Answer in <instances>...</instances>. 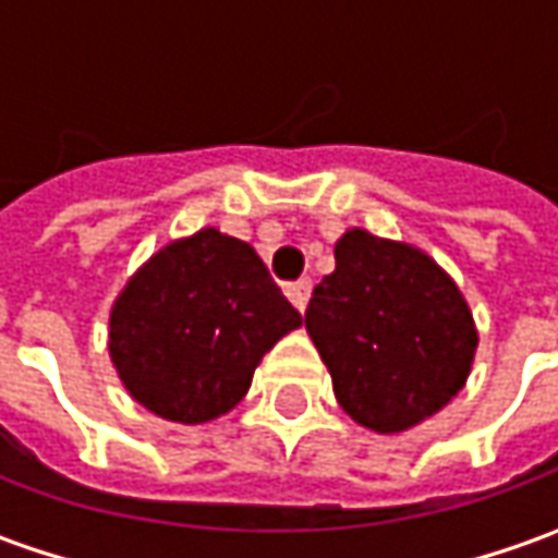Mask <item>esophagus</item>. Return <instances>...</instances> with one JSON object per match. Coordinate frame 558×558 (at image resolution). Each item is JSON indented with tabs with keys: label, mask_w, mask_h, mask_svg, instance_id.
Wrapping results in <instances>:
<instances>
[{
	"label": "esophagus",
	"mask_w": 558,
	"mask_h": 558,
	"mask_svg": "<svg viewBox=\"0 0 558 558\" xmlns=\"http://www.w3.org/2000/svg\"><path fill=\"white\" fill-rule=\"evenodd\" d=\"M286 294H289V301L294 304V311L304 313L307 311V301H311V279H298V282H291L289 289H286Z\"/></svg>",
	"instance_id": "34e87169"
}]
</instances>
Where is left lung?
Returning <instances> with one entry per match:
<instances>
[{"instance_id": "obj_1", "label": "left lung", "mask_w": 558, "mask_h": 558, "mask_svg": "<svg viewBox=\"0 0 558 558\" xmlns=\"http://www.w3.org/2000/svg\"><path fill=\"white\" fill-rule=\"evenodd\" d=\"M304 326L341 410L375 435H400L460 395L478 351L469 301L422 247L348 229L313 289Z\"/></svg>"}]
</instances>
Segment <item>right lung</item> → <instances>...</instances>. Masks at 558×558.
Segmentation results:
<instances>
[{
	"instance_id": "obj_1",
	"label": "right lung",
	"mask_w": 558,
	"mask_h": 558,
	"mask_svg": "<svg viewBox=\"0 0 558 558\" xmlns=\"http://www.w3.org/2000/svg\"><path fill=\"white\" fill-rule=\"evenodd\" d=\"M301 323L257 251L204 226L126 279L108 313V354L148 413L204 425L247 395L264 354Z\"/></svg>"
}]
</instances>
